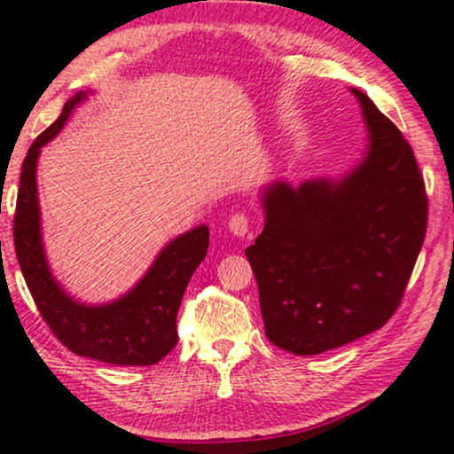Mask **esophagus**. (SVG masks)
<instances>
[{"instance_id":"34e87169","label":"esophagus","mask_w":454,"mask_h":454,"mask_svg":"<svg viewBox=\"0 0 454 454\" xmlns=\"http://www.w3.org/2000/svg\"><path fill=\"white\" fill-rule=\"evenodd\" d=\"M227 227H229V231L233 233V236H247L250 221H248V216L244 215V212H236V215L229 216Z\"/></svg>"}]
</instances>
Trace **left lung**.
<instances>
[{
  "instance_id": "obj_1",
  "label": "left lung",
  "mask_w": 454,
  "mask_h": 454,
  "mask_svg": "<svg viewBox=\"0 0 454 454\" xmlns=\"http://www.w3.org/2000/svg\"><path fill=\"white\" fill-rule=\"evenodd\" d=\"M370 148L342 180L270 184L265 227L244 250L265 335L321 355L385 325L402 303L427 231V193L412 148L365 93Z\"/></svg>"
}]
</instances>
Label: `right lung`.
<instances>
[{"label": "right lung", "mask_w": 454, "mask_h": 454, "mask_svg": "<svg viewBox=\"0 0 454 454\" xmlns=\"http://www.w3.org/2000/svg\"><path fill=\"white\" fill-rule=\"evenodd\" d=\"M84 98L87 93L82 90L74 95L63 106L61 116L35 137L27 153L14 212L16 259L42 318L74 355L112 365H153L178 342L176 317L191 276L206 257L210 231L200 225L172 239L146 276L112 303L87 306L59 286L42 247L35 165L40 148L61 131L72 110Z\"/></svg>", "instance_id": "add662e5"}]
</instances>
